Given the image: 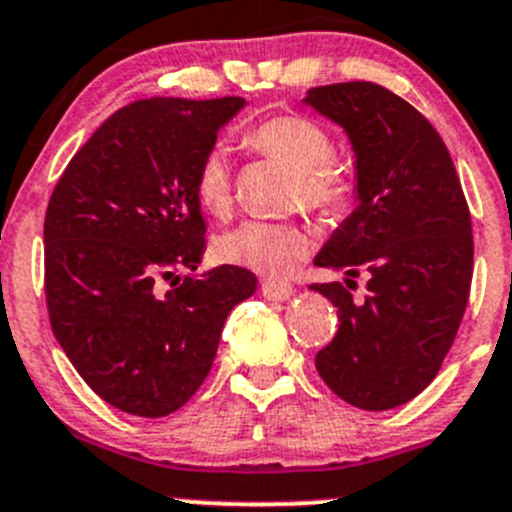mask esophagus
Listing matches in <instances>:
<instances>
[{"instance_id": "1", "label": "esophagus", "mask_w": 512, "mask_h": 512, "mask_svg": "<svg viewBox=\"0 0 512 512\" xmlns=\"http://www.w3.org/2000/svg\"><path fill=\"white\" fill-rule=\"evenodd\" d=\"M262 295H265L267 300L285 302L295 295V287L285 280H272V277H267V280H262Z\"/></svg>"}]
</instances>
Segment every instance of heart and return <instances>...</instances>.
<instances>
[{
    "mask_svg": "<svg viewBox=\"0 0 512 512\" xmlns=\"http://www.w3.org/2000/svg\"><path fill=\"white\" fill-rule=\"evenodd\" d=\"M252 155L270 157L295 170L292 197L317 215H340L352 200V175L335 157V140L305 114H275L242 135ZM195 200L207 215H230L235 202V170L222 145L202 152L192 177ZM310 235L297 222L245 220L215 240V255L235 267L262 275H287L305 260Z\"/></svg>",
    "mask_w": 512,
    "mask_h": 512,
    "instance_id": "b5f03b06",
    "label": "heart"
}]
</instances>
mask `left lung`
I'll use <instances>...</instances> for the list:
<instances>
[{
	"instance_id": "obj_1",
	"label": "left lung",
	"mask_w": 512,
	"mask_h": 512,
	"mask_svg": "<svg viewBox=\"0 0 512 512\" xmlns=\"http://www.w3.org/2000/svg\"><path fill=\"white\" fill-rule=\"evenodd\" d=\"M305 102L350 135L360 197L315 265L370 277L362 302L342 282L310 285L340 320L315 367L355 408H398L435 380L463 322L473 280L468 202L438 130L382 84L312 87Z\"/></svg>"
}]
</instances>
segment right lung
Wrapping results in <instances>:
<instances>
[{"label": "right lung", "mask_w": 512, "mask_h": 512, "mask_svg": "<svg viewBox=\"0 0 512 512\" xmlns=\"http://www.w3.org/2000/svg\"><path fill=\"white\" fill-rule=\"evenodd\" d=\"M242 97L137 99L84 142L44 215L49 325L74 370L122 413L165 418L197 393L237 302L245 267L197 270L205 220L192 190L202 152Z\"/></svg>", "instance_id": "add662e5"}]
</instances>
